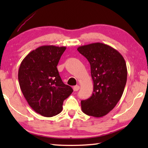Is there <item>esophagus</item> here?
Here are the masks:
<instances>
[{
    "label": "esophagus",
    "instance_id": "esophagus-1",
    "mask_svg": "<svg viewBox=\"0 0 148 148\" xmlns=\"http://www.w3.org/2000/svg\"><path fill=\"white\" fill-rule=\"evenodd\" d=\"M79 86H74V87H73V90L74 91H78L79 90Z\"/></svg>",
    "mask_w": 148,
    "mask_h": 148
}]
</instances>
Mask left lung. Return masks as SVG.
Masks as SVG:
<instances>
[{"instance_id":"1","label":"left lung","mask_w":148,"mask_h":148,"mask_svg":"<svg viewBox=\"0 0 148 148\" xmlns=\"http://www.w3.org/2000/svg\"><path fill=\"white\" fill-rule=\"evenodd\" d=\"M77 49L89 62L93 82L91 97L81 101L82 112L95 117L106 116L123 93L127 78L126 62L118 51L99 42Z\"/></svg>"}]
</instances>
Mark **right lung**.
<instances>
[{
  "instance_id": "add662e5",
  "label": "right lung",
  "mask_w": 148,
  "mask_h": 148,
  "mask_svg": "<svg viewBox=\"0 0 148 148\" xmlns=\"http://www.w3.org/2000/svg\"><path fill=\"white\" fill-rule=\"evenodd\" d=\"M66 47L42 46L27 55L18 71L20 88L29 106L44 117L61 113L73 89L64 84L57 66Z\"/></svg>"
}]
</instances>
